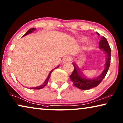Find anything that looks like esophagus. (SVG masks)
Returning a JSON list of instances; mask_svg holds the SVG:
<instances>
[{
	"instance_id": "34e87169",
	"label": "esophagus",
	"mask_w": 123,
	"mask_h": 123,
	"mask_svg": "<svg viewBox=\"0 0 123 123\" xmlns=\"http://www.w3.org/2000/svg\"><path fill=\"white\" fill-rule=\"evenodd\" d=\"M70 60H71V57L67 56H65V57L63 58V60H62V61H63V63H67V62H70Z\"/></svg>"
}]
</instances>
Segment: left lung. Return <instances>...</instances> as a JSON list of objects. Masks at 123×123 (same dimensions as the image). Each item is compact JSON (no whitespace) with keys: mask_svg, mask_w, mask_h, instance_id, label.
I'll return each instance as SVG.
<instances>
[{"mask_svg":"<svg viewBox=\"0 0 123 123\" xmlns=\"http://www.w3.org/2000/svg\"><path fill=\"white\" fill-rule=\"evenodd\" d=\"M98 35H99L97 33ZM99 48L103 50L107 55L106 63L105 64V69L102 73L97 77L94 78H87L84 76L81 71L76 67L74 63H73L74 69L73 73L70 76V79L74 85L80 90H88L90 88L97 86L102 82L106 75L108 70L111 63V49L108 43L107 39L105 37H101V39L99 43Z\"/></svg>","mask_w":123,"mask_h":123,"instance_id":"1","label":"left lung"}]
</instances>
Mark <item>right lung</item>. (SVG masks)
Returning a JSON list of instances; mask_svg holds the SVG:
<instances>
[{
    "label": "right lung",
    "mask_w": 123,
    "mask_h": 123,
    "mask_svg": "<svg viewBox=\"0 0 123 123\" xmlns=\"http://www.w3.org/2000/svg\"><path fill=\"white\" fill-rule=\"evenodd\" d=\"M36 30V29L35 28H32V29H30L29 30H28V31L27 32H26L25 34L24 35V36H26L27 35H28V34H29V33H31L32 32V31H33L34 30ZM59 66H58V67H57L56 68H55V69H56V68H58V67H59ZM54 69L53 70H52V71H50V72L49 73V75H48V77H47V78L46 79V81H44V83H43V84H42V85H40V86H37V87H32V88H30V89H32V90H39V89H41V88H43V87H45L46 86V85H47V84H48V80H49V78H50V75H51V74H52V71L54 70V69Z\"/></svg>",
    "instance_id": "add662e5"
}]
</instances>
